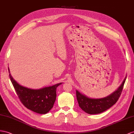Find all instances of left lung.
I'll use <instances>...</instances> for the list:
<instances>
[{
    "label": "left lung",
    "instance_id": "1",
    "mask_svg": "<svg viewBox=\"0 0 134 134\" xmlns=\"http://www.w3.org/2000/svg\"><path fill=\"white\" fill-rule=\"evenodd\" d=\"M126 76L117 90L104 98H91L76 91V98L80 108L90 114H99L111 108L118 101L121 94Z\"/></svg>",
    "mask_w": 134,
    "mask_h": 134
}]
</instances>
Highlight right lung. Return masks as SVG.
<instances>
[{"instance_id": "obj_1", "label": "right lung", "mask_w": 134, "mask_h": 134, "mask_svg": "<svg viewBox=\"0 0 134 134\" xmlns=\"http://www.w3.org/2000/svg\"><path fill=\"white\" fill-rule=\"evenodd\" d=\"M9 76L20 101L25 107L38 114H44L53 107L57 97V88L62 83L53 86L39 90H33L21 86L13 79L10 74Z\"/></svg>"}]
</instances>
